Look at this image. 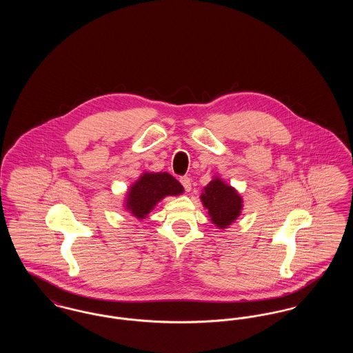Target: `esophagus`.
I'll return each mask as SVG.
<instances>
[{"label":"esophagus","mask_w":353,"mask_h":353,"mask_svg":"<svg viewBox=\"0 0 353 353\" xmlns=\"http://www.w3.org/2000/svg\"><path fill=\"white\" fill-rule=\"evenodd\" d=\"M180 183L183 184V186H184V189L186 190V192H190V189H192V181H190V179H189L188 176L181 177V179H180Z\"/></svg>","instance_id":"34e87169"}]
</instances>
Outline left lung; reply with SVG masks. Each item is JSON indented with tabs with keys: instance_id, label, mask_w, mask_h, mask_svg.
Returning <instances> with one entry per match:
<instances>
[{
	"instance_id": "8db88e82",
	"label": "left lung",
	"mask_w": 353,
	"mask_h": 353,
	"mask_svg": "<svg viewBox=\"0 0 353 353\" xmlns=\"http://www.w3.org/2000/svg\"><path fill=\"white\" fill-rule=\"evenodd\" d=\"M209 219L219 229H228L238 219L243 209V199L234 186L228 184L219 174L202 189L200 196Z\"/></svg>"
}]
</instances>
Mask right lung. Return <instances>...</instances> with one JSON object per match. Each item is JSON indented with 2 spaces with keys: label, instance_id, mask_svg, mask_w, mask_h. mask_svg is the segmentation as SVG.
<instances>
[{
  "label": "right lung",
  "instance_id": "right-lung-1",
  "mask_svg": "<svg viewBox=\"0 0 353 353\" xmlns=\"http://www.w3.org/2000/svg\"><path fill=\"white\" fill-rule=\"evenodd\" d=\"M184 188L167 172H143L140 177L130 185L123 208L132 217L143 221L154 206L168 196H180Z\"/></svg>",
  "mask_w": 353,
  "mask_h": 353
}]
</instances>
